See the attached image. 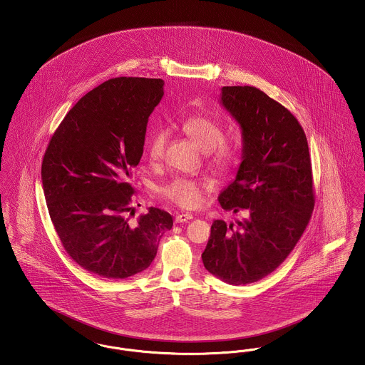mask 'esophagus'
Segmentation results:
<instances>
[{
  "label": "esophagus",
  "mask_w": 365,
  "mask_h": 365,
  "mask_svg": "<svg viewBox=\"0 0 365 365\" xmlns=\"http://www.w3.org/2000/svg\"><path fill=\"white\" fill-rule=\"evenodd\" d=\"M191 219H192L191 213H179V215L175 216L176 223H185V222H189Z\"/></svg>",
  "instance_id": "1"
}]
</instances>
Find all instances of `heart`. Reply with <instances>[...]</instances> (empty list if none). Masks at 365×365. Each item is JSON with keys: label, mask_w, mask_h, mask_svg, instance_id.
I'll list each match as a JSON object with an SVG mask.
<instances>
[{"label": "heart", "mask_w": 365, "mask_h": 365, "mask_svg": "<svg viewBox=\"0 0 365 365\" xmlns=\"http://www.w3.org/2000/svg\"><path fill=\"white\" fill-rule=\"evenodd\" d=\"M180 128L189 135L194 143L207 152L209 165L217 173H227L235 163L237 148L225 142L223 128L207 116L191 115L180 123ZM168 142V131L163 127L153 130L146 142V155L150 161H160ZM212 189L207 180H197L185 176H176L168 183L163 185L158 191L170 202L183 209H194L201 205L204 194Z\"/></svg>", "instance_id": "b5f03b06"}]
</instances>
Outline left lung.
Returning <instances> with one entry per match:
<instances>
[{
	"instance_id": "obj_1",
	"label": "left lung",
	"mask_w": 365,
	"mask_h": 365,
	"mask_svg": "<svg viewBox=\"0 0 365 365\" xmlns=\"http://www.w3.org/2000/svg\"><path fill=\"white\" fill-rule=\"evenodd\" d=\"M220 103L242 130V163L219 195L225 210L242 213L215 220L204 267L230 284H247L274 272L292 253L314 207L307 135L294 115L253 86L222 87Z\"/></svg>"
}]
</instances>
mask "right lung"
Wrapping results in <instances>:
<instances>
[{
    "label": "right lung",
    "instance_id": "add662e5",
    "mask_svg": "<svg viewBox=\"0 0 365 365\" xmlns=\"http://www.w3.org/2000/svg\"><path fill=\"white\" fill-rule=\"evenodd\" d=\"M163 86V79L120 76L93 88L71 108L43 156L42 186L58 240L72 260L101 278L146 269L174 225L153 207L137 222L127 216L134 195L128 179Z\"/></svg>",
    "mask_w": 365,
    "mask_h": 365
}]
</instances>
